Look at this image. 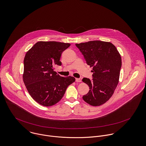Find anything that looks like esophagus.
Masks as SVG:
<instances>
[{"instance_id": "1", "label": "esophagus", "mask_w": 146, "mask_h": 146, "mask_svg": "<svg viewBox=\"0 0 146 146\" xmlns=\"http://www.w3.org/2000/svg\"><path fill=\"white\" fill-rule=\"evenodd\" d=\"M76 81L77 82H81L82 81L80 78H76Z\"/></svg>"}]
</instances>
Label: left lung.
Returning <instances> with one entry per match:
<instances>
[{
  "label": "left lung",
  "mask_w": 146,
  "mask_h": 146,
  "mask_svg": "<svg viewBox=\"0 0 146 146\" xmlns=\"http://www.w3.org/2000/svg\"><path fill=\"white\" fill-rule=\"evenodd\" d=\"M76 46L93 70L92 80L82 79L90 88L82 98L91 106L102 105L111 98L118 84L122 65L121 55L111 42L93 40Z\"/></svg>",
  "instance_id": "1"
}]
</instances>
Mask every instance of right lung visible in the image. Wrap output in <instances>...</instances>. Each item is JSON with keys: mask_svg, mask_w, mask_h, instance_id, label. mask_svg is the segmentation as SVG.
<instances>
[{"mask_svg": "<svg viewBox=\"0 0 146 146\" xmlns=\"http://www.w3.org/2000/svg\"><path fill=\"white\" fill-rule=\"evenodd\" d=\"M70 46L55 41H39L25 55L23 81L30 96L42 106L56 104L68 86L75 81L73 77H61L54 71L55 65H61V54Z\"/></svg>", "mask_w": 146, "mask_h": 146, "instance_id": "add662e5", "label": "right lung"}]
</instances>
